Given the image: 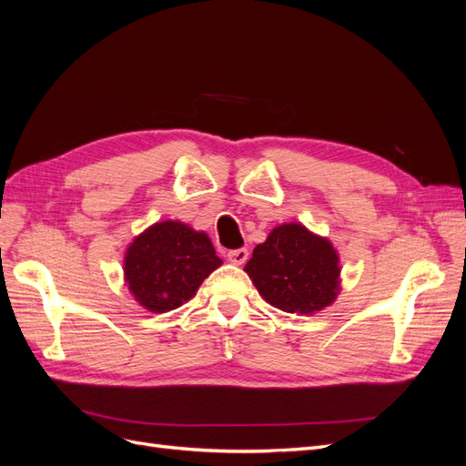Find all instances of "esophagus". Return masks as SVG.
<instances>
[{
    "instance_id": "34e87169",
    "label": "esophagus",
    "mask_w": 466,
    "mask_h": 466,
    "mask_svg": "<svg viewBox=\"0 0 466 466\" xmlns=\"http://www.w3.org/2000/svg\"><path fill=\"white\" fill-rule=\"evenodd\" d=\"M248 258V250L245 247L241 248H233L228 252V260L233 264H243Z\"/></svg>"
}]
</instances>
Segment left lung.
Returning <instances> with one entry per match:
<instances>
[{
	"mask_svg": "<svg viewBox=\"0 0 466 466\" xmlns=\"http://www.w3.org/2000/svg\"><path fill=\"white\" fill-rule=\"evenodd\" d=\"M245 272L262 298L286 313L313 315L338 293V255L327 238L286 223L252 250Z\"/></svg>",
	"mask_w": 466,
	"mask_h": 466,
	"instance_id": "8db88e82",
	"label": "left lung"
}]
</instances>
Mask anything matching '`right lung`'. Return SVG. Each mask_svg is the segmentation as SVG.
<instances>
[{"mask_svg":"<svg viewBox=\"0 0 466 466\" xmlns=\"http://www.w3.org/2000/svg\"><path fill=\"white\" fill-rule=\"evenodd\" d=\"M218 266L221 258L206 233L180 221H163L134 238L124 274L139 305L167 313L188 301Z\"/></svg>","mask_w":466,"mask_h":466,"instance_id":"1","label":"right lung"}]
</instances>
